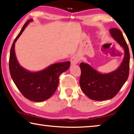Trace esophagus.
<instances>
[{
  "mask_svg": "<svg viewBox=\"0 0 134 134\" xmlns=\"http://www.w3.org/2000/svg\"><path fill=\"white\" fill-rule=\"evenodd\" d=\"M79 61V59L77 56H74L71 58V64L72 65H74V64H77Z\"/></svg>",
  "mask_w": 134,
  "mask_h": 134,
  "instance_id": "1",
  "label": "esophagus"
}]
</instances>
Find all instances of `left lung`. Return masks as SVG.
Listing matches in <instances>:
<instances>
[{"label":"left lung","mask_w":134,"mask_h":134,"mask_svg":"<svg viewBox=\"0 0 134 134\" xmlns=\"http://www.w3.org/2000/svg\"><path fill=\"white\" fill-rule=\"evenodd\" d=\"M109 33L124 50V57L119 68L109 74H103L88 64L82 62L80 64V88L93 100L104 101L114 98L127 81L129 74V50L122 33L117 28L110 29Z\"/></svg>","instance_id":"left-lung-1"}]
</instances>
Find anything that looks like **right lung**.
<instances>
[{
  "mask_svg": "<svg viewBox=\"0 0 134 134\" xmlns=\"http://www.w3.org/2000/svg\"><path fill=\"white\" fill-rule=\"evenodd\" d=\"M30 19L23 25L12 46L9 58V70L15 85L27 99L41 102L49 99L54 93L59 84L60 74L68 70L69 61L52 64L43 70L31 72L22 67L15 56V43L30 22Z\"/></svg>",
  "mask_w": 134,
  "mask_h": 134,
  "instance_id": "add662e5",
  "label": "right lung"
}]
</instances>
